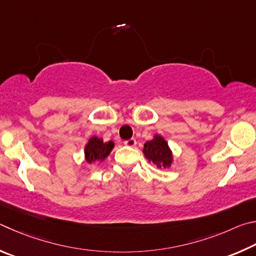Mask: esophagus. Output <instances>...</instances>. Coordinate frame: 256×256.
<instances>
[{"instance_id":"34e87169","label":"esophagus","mask_w":256,"mask_h":256,"mask_svg":"<svg viewBox=\"0 0 256 256\" xmlns=\"http://www.w3.org/2000/svg\"><path fill=\"white\" fill-rule=\"evenodd\" d=\"M124 144L126 146H128V147H135L136 144H137V142H136L135 138H130V140H124Z\"/></svg>"}]
</instances>
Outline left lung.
Returning <instances> with one entry per match:
<instances>
[{"instance_id":"left-lung-1","label":"left lung","mask_w":256,"mask_h":256,"mask_svg":"<svg viewBox=\"0 0 256 256\" xmlns=\"http://www.w3.org/2000/svg\"><path fill=\"white\" fill-rule=\"evenodd\" d=\"M142 153L150 162L160 168H170L173 162L172 150H170L166 140L160 135H155L153 140L145 142Z\"/></svg>"}]
</instances>
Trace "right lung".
<instances>
[{"label": "right lung", "mask_w": 256, "mask_h": 256, "mask_svg": "<svg viewBox=\"0 0 256 256\" xmlns=\"http://www.w3.org/2000/svg\"><path fill=\"white\" fill-rule=\"evenodd\" d=\"M114 142L110 140L108 142H104L101 138H98L96 136L91 137L84 148L85 160H86L88 164L102 162V160H104L108 158V155L110 154V152L114 148Z\"/></svg>", "instance_id": "add662e5"}]
</instances>
